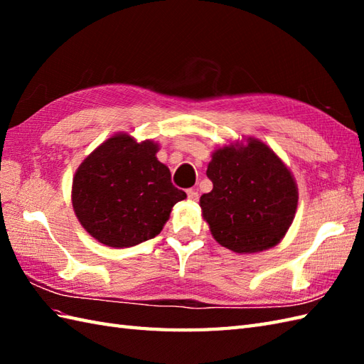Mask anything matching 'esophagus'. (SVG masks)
<instances>
[{"instance_id":"obj_1","label":"esophagus","mask_w":364,"mask_h":364,"mask_svg":"<svg viewBox=\"0 0 364 364\" xmlns=\"http://www.w3.org/2000/svg\"><path fill=\"white\" fill-rule=\"evenodd\" d=\"M188 198L191 200V202H197L198 200L197 189H188Z\"/></svg>"}]
</instances>
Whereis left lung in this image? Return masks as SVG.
I'll list each match as a JSON object with an SVG mask.
<instances>
[{
	"label": "left lung",
	"mask_w": 364,
	"mask_h": 364,
	"mask_svg": "<svg viewBox=\"0 0 364 364\" xmlns=\"http://www.w3.org/2000/svg\"><path fill=\"white\" fill-rule=\"evenodd\" d=\"M206 175L213 191L200 197L203 219L220 245L257 253L282 241L296 218L299 189L291 170L259 139L215 149Z\"/></svg>",
	"instance_id": "8db88e82"
}]
</instances>
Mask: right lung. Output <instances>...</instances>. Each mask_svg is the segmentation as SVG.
Returning <instances> with one entry per match:
<instances>
[{"label":"right lung","mask_w":364,"mask_h":364,"mask_svg":"<svg viewBox=\"0 0 364 364\" xmlns=\"http://www.w3.org/2000/svg\"><path fill=\"white\" fill-rule=\"evenodd\" d=\"M159 145L114 134L84 159L73 176L72 205L82 228L115 249L158 236L186 192L170 181L158 161Z\"/></svg>","instance_id":"add662e5"}]
</instances>
